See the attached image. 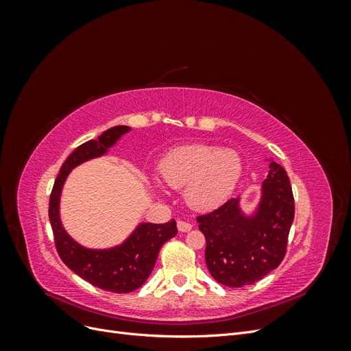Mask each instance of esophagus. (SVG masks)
I'll list each match as a JSON object with an SVG mask.
<instances>
[{"label": "esophagus", "mask_w": 351, "mask_h": 351, "mask_svg": "<svg viewBox=\"0 0 351 351\" xmlns=\"http://www.w3.org/2000/svg\"><path fill=\"white\" fill-rule=\"evenodd\" d=\"M177 228H178V231H182V232H187V231H190L192 230V224H189V222H184V221H177Z\"/></svg>", "instance_id": "34e87169"}]
</instances>
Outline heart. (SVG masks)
Returning a JSON list of instances; mask_svg holds the SVG:
<instances>
[{
  "label": "heart",
  "instance_id": "1",
  "mask_svg": "<svg viewBox=\"0 0 351 351\" xmlns=\"http://www.w3.org/2000/svg\"><path fill=\"white\" fill-rule=\"evenodd\" d=\"M162 182L183 189L187 204L196 210L221 206L237 187L243 161L237 151L214 145H186L168 152L158 165Z\"/></svg>",
  "mask_w": 351,
  "mask_h": 351
}]
</instances>
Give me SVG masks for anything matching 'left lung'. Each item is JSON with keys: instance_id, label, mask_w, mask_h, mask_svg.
<instances>
[{"instance_id": "1", "label": "left lung", "mask_w": 351, "mask_h": 351, "mask_svg": "<svg viewBox=\"0 0 351 351\" xmlns=\"http://www.w3.org/2000/svg\"><path fill=\"white\" fill-rule=\"evenodd\" d=\"M262 182L261 197L250 212L241 197L231 199L197 218L206 239V267L219 284L243 287L262 280L281 263L294 219L289 176L272 159Z\"/></svg>"}]
</instances>
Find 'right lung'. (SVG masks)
I'll return each instance as SVG.
<instances>
[{"label": "right lung", "instance_id": "add662e5", "mask_svg": "<svg viewBox=\"0 0 351 351\" xmlns=\"http://www.w3.org/2000/svg\"><path fill=\"white\" fill-rule=\"evenodd\" d=\"M129 125H115L97 141L80 145L62 164L49 199V221L54 231L60 258L79 277L98 289L112 293H130L149 278L159 249L177 234L176 221L165 224L141 222L120 244L105 249H90L74 240L62 226L60 202L62 187L74 168L95 158L105 156L124 134Z\"/></svg>", "mask_w": 351, "mask_h": 351}]
</instances>
